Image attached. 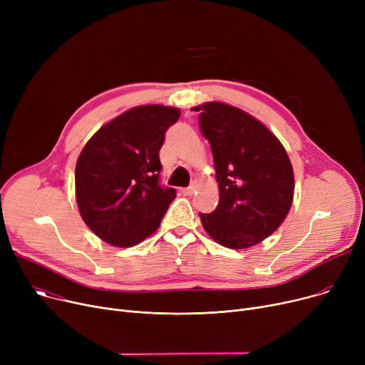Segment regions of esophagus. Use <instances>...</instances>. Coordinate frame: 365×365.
I'll return each instance as SVG.
<instances>
[{"mask_svg": "<svg viewBox=\"0 0 365 365\" xmlns=\"http://www.w3.org/2000/svg\"><path fill=\"white\" fill-rule=\"evenodd\" d=\"M195 189H197L195 185H190V186L182 189V194H183V195H192V194L195 192Z\"/></svg>", "mask_w": 365, "mask_h": 365, "instance_id": "esophagus-1", "label": "esophagus"}]
</instances>
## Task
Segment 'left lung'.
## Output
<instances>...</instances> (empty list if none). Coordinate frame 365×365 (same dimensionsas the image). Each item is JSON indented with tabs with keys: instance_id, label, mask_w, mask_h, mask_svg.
Returning <instances> with one entry per match:
<instances>
[{
	"instance_id": "8db88e82",
	"label": "left lung",
	"mask_w": 365,
	"mask_h": 365,
	"mask_svg": "<svg viewBox=\"0 0 365 365\" xmlns=\"http://www.w3.org/2000/svg\"><path fill=\"white\" fill-rule=\"evenodd\" d=\"M200 128L213 152L219 204L200 213L205 232L223 247L241 250L275 232L289 215L294 175L289 155L264 124L222 102H207Z\"/></svg>"
}]
</instances>
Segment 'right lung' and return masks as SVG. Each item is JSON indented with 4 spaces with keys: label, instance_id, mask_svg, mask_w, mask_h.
I'll return each instance as SVG.
<instances>
[{
    "label": "right lung",
    "instance_id": "obj_1",
    "mask_svg": "<svg viewBox=\"0 0 365 365\" xmlns=\"http://www.w3.org/2000/svg\"><path fill=\"white\" fill-rule=\"evenodd\" d=\"M178 108L136 106L93 134L75 167V198L91 231L115 247H131L157 231L176 198L160 185V149Z\"/></svg>",
    "mask_w": 365,
    "mask_h": 365
}]
</instances>
